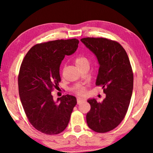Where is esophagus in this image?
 Instances as JSON below:
<instances>
[{
    "mask_svg": "<svg viewBox=\"0 0 153 153\" xmlns=\"http://www.w3.org/2000/svg\"><path fill=\"white\" fill-rule=\"evenodd\" d=\"M84 99H82V98H77V104L78 105H79L80 103H82L83 101H84Z\"/></svg>",
    "mask_w": 153,
    "mask_h": 153,
    "instance_id": "obj_1",
    "label": "esophagus"
}]
</instances>
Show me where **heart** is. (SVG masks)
I'll list each match as a JSON object with an SVG mask.
<instances>
[{"label": "heart", "instance_id": "obj_1", "mask_svg": "<svg viewBox=\"0 0 153 153\" xmlns=\"http://www.w3.org/2000/svg\"><path fill=\"white\" fill-rule=\"evenodd\" d=\"M75 64L79 69L85 66L89 65V61L86 57L84 56H79L75 59ZM75 92L78 95L84 94L86 92V88L84 86H77L74 90Z\"/></svg>", "mask_w": 153, "mask_h": 153}]
</instances>
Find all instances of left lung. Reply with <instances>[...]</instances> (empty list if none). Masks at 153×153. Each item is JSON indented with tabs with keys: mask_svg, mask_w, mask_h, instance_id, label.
<instances>
[{
	"mask_svg": "<svg viewBox=\"0 0 153 153\" xmlns=\"http://www.w3.org/2000/svg\"><path fill=\"white\" fill-rule=\"evenodd\" d=\"M82 42L94 54L99 63L96 85L101 86L106 97L102 102L88 99L91 108L87 124L93 131L105 133L115 129L128 111L133 91L134 76L122 46L105 38H84Z\"/></svg>",
	"mask_w": 153,
	"mask_h": 153,
	"instance_id": "1",
	"label": "left lung"
}]
</instances>
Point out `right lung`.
Here are the masks:
<instances>
[{
	"label": "right lung",
	"instance_id": "add662e5",
	"mask_svg": "<svg viewBox=\"0 0 153 153\" xmlns=\"http://www.w3.org/2000/svg\"><path fill=\"white\" fill-rule=\"evenodd\" d=\"M79 40L49 41L32 46L21 65L18 86L28 120L40 132L55 135L68 125L76 98L67 94L55 102L51 92L61 82L59 67L65 55L76 51Z\"/></svg>",
	"mask_w": 153,
	"mask_h": 153
}]
</instances>
